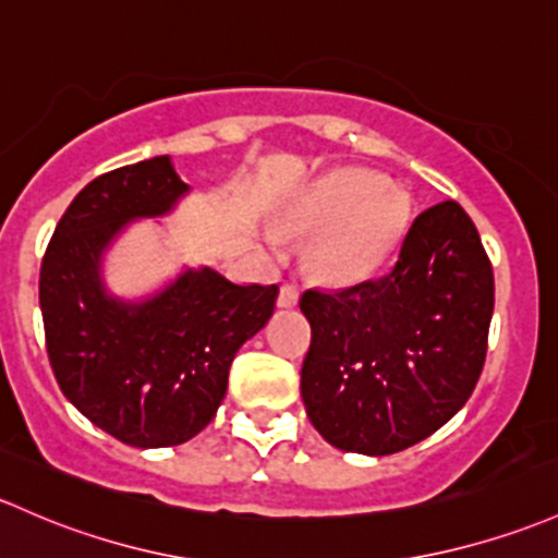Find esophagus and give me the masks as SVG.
Listing matches in <instances>:
<instances>
[{"instance_id": "1", "label": "esophagus", "mask_w": 558, "mask_h": 558, "mask_svg": "<svg viewBox=\"0 0 558 558\" xmlns=\"http://www.w3.org/2000/svg\"><path fill=\"white\" fill-rule=\"evenodd\" d=\"M299 302V289L294 283H283L280 286V294H278V307H294Z\"/></svg>"}]
</instances>
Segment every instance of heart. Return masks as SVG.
I'll use <instances>...</instances> for the list:
<instances>
[{"instance_id": "obj_1", "label": "heart", "mask_w": 558, "mask_h": 558, "mask_svg": "<svg viewBox=\"0 0 558 558\" xmlns=\"http://www.w3.org/2000/svg\"><path fill=\"white\" fill-rule=\"evenodd\" d=\"M407 203L377 173L337 171L283 210V230L313 234L307 267L326 283H355L387 262L401 240ZM275 240V238H272Z\"/></svg>"}]
</instances>
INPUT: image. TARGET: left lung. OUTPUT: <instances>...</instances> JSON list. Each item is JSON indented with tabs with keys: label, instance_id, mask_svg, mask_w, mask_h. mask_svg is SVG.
Instances as JSON below:
<instances>
[{
	"label": "left lung",
	"instance_id": "left-lung-1",
	"mask_svg": "<svg viewBox=\"0 0 558 558\" xmlns=\"http://www.w3.org/2000/svg\"><path fill=\"white\" fill-rule=\"evenodd\" d=\"M302 398L331 447L396 454L465 407L486 361L495 275L460 203L422 210L383 278L299 299Z\"/></svg>",
	"mask_w": 558,
	"mask_h": 558
}]
</instances>
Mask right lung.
<instances>
[{
  "label": "right lung",
  "instance_id": "right-lung-1",
  "mask_svg": "<svg viewBox=\"0 0 558 558\" xmlns=\"http://www.w3.org/2000/svg\"><path fill=\"white\" fill-rule=\"evenodd\" d=\"M190 186L171 157L93 179L47 243L39 269L45 344L63 396L138 449L190 441L216 417L232 357L272 318L278 286L186 269L141 304L107 294L101 254L133 219L162 216Z\"/></svg>",
  "mask_w": 558,
  "mask_h": 558
}]
</instances>
